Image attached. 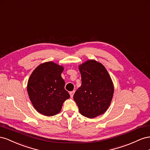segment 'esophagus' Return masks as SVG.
<instances>
[{
    "label": "esophagus",
    "instance_id": "34e87169",
    "mask_svg": "<svg viewBox=\"0 0 150 150\" xmlns=\"http://www.w3.org/2000/svg\"><path fill=\"white\" fill-rule=\"evenodd\" d=\"M75 93V91H72V92H70V97L72 98L73 96H74V94Z\"/></svg>",
    "mask_w": 150,
    "mask_h": 150
}]
</instances>
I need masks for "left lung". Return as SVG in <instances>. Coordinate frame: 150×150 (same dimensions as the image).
Masks as SVG:
<instances>
[{
    "label": "left lung",
    "mask_w": 150,
    "mask_h": 150,
    "mask_svg": "<svg viewBox=\"0 0 150 150\" xmlns=\"http://www.w3.org/2000/svg\"><path fill=\"white\" fill-rule=\"evenodd\" d=\"M82 85L74 96L80 113L88 118L104 114L112 99V79L102 63L94 59L79 65Z\"/></svg>",
    "instance_id": "1"
}]
</instances>
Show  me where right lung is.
<instances>
[{"label": "right lung", "mask_w": 150, "mask_h": 150, "mask_svg": "<svg viewBox=\"0 0 150 150\" xmlns=\"http://www.w3.org/2000/svg\"><path fill=\"white\" fill-rule=\"evenodd\" d=\"M64 68L53 62L41 63L28 80L27 91L34 108L38 112L53 116L60 112L70 95L65 89L61 74Z\"/></svg>", "instance_id": "add662e5"}]
</instances>
